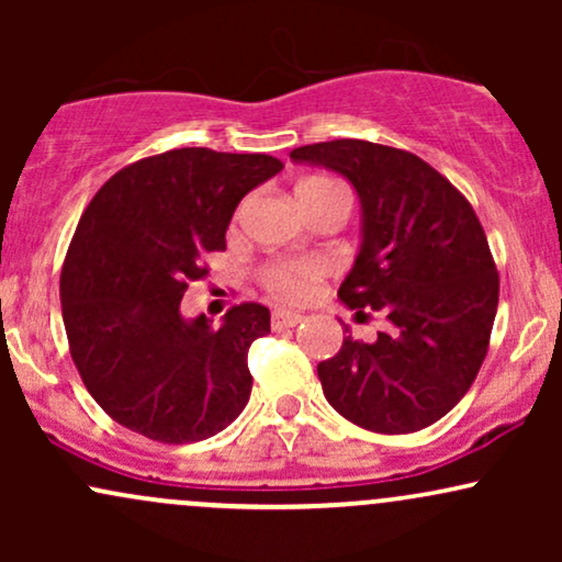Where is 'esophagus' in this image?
Here are the masks:
<instances>
[{
  "instance_id": "esophagus-1",
  "label": "esophagus",
  "mask_w": 562,
  "mask_h": 562,
  "mask_svg": "<svg viewBox=\"0 0 562 562\" xmlns=\"http://www.w3.org/2000/svg\"><path fill=\"white\" fill-rule=\"evenodd\" d=\"M303 317L299 312H288V308H274L272 312V330H285V327H295Z\"/></svg>"
}]
</instances>
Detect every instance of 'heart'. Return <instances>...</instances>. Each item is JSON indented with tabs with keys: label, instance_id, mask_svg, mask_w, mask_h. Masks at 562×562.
<instances>
[{
	"label": "heart",
	"instance_id": "1",
	"mask_svg": "<svg viewBox=\"0 0 562 562\" xmlns=\"http://www.w3.org/2000/svg\"><path fill=\"white\" fill-rule=\"evenodd\" d=\"M325 184L335 182H330V179H306V182L299 184V190ZM327 269H330V263L322 256H277V259L261 263L259 282L269 293L280 295L285 301H306L319 288Z\"/></svg>",
	"mask_w": 562,
	"mask_h": 562
}]
</instances>
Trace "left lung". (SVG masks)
<instances>
[{
	"label": "left lung",
	"instance_id": "obj_1",
	"mask_svg": "<svg viewBox=\"0 0 562 562\" xmlns=\"http://www.w3.org/2000/svg\"><path fill=\"white\" fill-rule=\"evenodd\" d=\"M357 187L364 237L338 295L359 319L380 314L375 344L351 335L319 362L325 398L372 434L428 428L479 375L499 303V272L468 198L415 153L333 139L290 153Z\"/></svg>",
	"mask_w": 562,
	"mask_h": 562
}]
</instances>
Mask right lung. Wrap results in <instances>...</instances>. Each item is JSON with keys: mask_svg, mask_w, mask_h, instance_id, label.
I'll return each instance as SVG.
<instances>
[{"mask_svg": "<svg viewBox=\"0 0 562 562\" xmlns=\"http://www.w3.org/2000/svg\"><path fill=\"white\" fill-rule=\"evenodd\" d=\"M282 160L179 147L113 173L87 205L60 272L70 359L115 423L160 443L216 436L254 389L248 348L269 308L245 301L222 327L179 303L227 248L237 203Z\"/></svg>", "mask_w": 562, "mask_h": 562, "instance_id": "obj_1", "label": "right lung"}]
</instances>
